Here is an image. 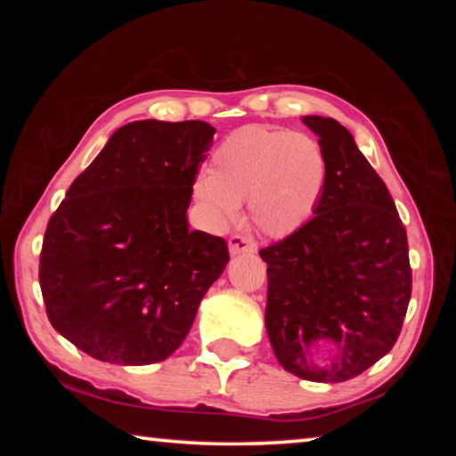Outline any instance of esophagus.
Returning <instances> with one entry per match:
<instances>
[{
  "label": "esophagus",
  "instance_id": "34e87169",
  "mask_svg": "<svg viewBox=\"0 0 456 456\" xmlns=\"http://www.w3.org/2000/svg\"><path fill=\"white\" fill-rule=\"evenodd\" d=\"M257 245L251 237L233 235L229 239V253L231 256H241V253H256Z\"/></svg>",
  "mask_w": 456,
  "mask_h": 456
}]
</instances>
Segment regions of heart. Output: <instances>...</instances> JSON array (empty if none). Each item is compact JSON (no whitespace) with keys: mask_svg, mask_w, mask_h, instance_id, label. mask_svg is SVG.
I'll use <instances>...</instances> for the list:
<instances>
[{"mask_svg":"<svg viewBox=\"0 0 456 456\" xmlns=\"http://www.w3.org/2000/svg\"><path fill=\"white\" fill-rule=\"evenodd\" d=\"M328 163L315 138L285 128L243 126L215 146L209 173H199L192 195L213 225H225L247 200L264 235L288 237L314 217Z\"/></svg>","mask_w":456,"mask_h":456,"instance_id":"heart-1","label":"heart"}]
</instances>
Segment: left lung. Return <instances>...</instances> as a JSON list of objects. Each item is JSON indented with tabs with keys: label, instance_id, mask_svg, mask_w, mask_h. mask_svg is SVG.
<instances>
[{
	"label": "left lung",
	"instance_id": "left-lung-1",
	"mask_svg": "<svg viewBox=\"0 0 456 456\" xmlns=\"http://www.w3.org/2000/svg\"><path fill=\"white\" fill-rule=\"evenodd\" d=\"M328 163L314 217L261 249L267 264L265 328L288 372L344 382L398 339L412 291L408 241L396 205L334 118L304 117Z\"/></svg>",
	"mask_w": 456,
	"mask_h": 456
}]
</instances>
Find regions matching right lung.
Here are the masks:
<instances>
[{
  "instance_id": "obj_1",
  "label": "right lung",
  "mask_w": 456,
  "mask_h": 456,
  "mask_svg": "<svg viewBox=\"0 0 456 456\" xmlns=\"http://www.w3.org/2000/svg\"><path fill=\"white\" fill-rule=\"evenodd\" d=\"M213 134L203 120L128 122L52 215L40 256L45 312L88 356L120 366L167 360L229 264L227 243L187 219Z\"/></svg>"
}]
</instances>
